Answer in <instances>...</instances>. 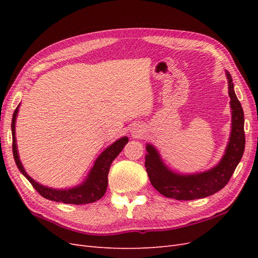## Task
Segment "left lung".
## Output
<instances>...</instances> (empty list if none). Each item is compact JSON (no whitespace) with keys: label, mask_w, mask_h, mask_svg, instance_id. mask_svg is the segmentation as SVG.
I'll return each instance as SVG.
<instances>
[{"label":"left lung","mask_w":258,"mask_h":258,"mask_svg":"<svg viewBox=\"0 0 258 258\" xmlns=\"http://www.w3.org/2000/svg\"><path fill=\"white\" fill-rule=\"evenodd\" d=\"M228 79L232 126L229 143L224 157L216 167L207 172L195 175H178L168 170L161 162L158 153L152 145L146 146V172L154 188L168 198L194 200L211 196L226 186L240 162L245 147L244 114L233 89L231 75Z\"/></svg>","instance_id":"obj_1"}]
</instances>
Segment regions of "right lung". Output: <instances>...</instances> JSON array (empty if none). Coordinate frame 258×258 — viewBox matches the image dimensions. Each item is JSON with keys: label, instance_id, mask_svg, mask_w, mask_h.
Here are the masks:
<instances>
[{"label": "right lung", "instance_id": "right-lung-1", "mask_svg": "<svg viewBox=\"0 0 258 258\" xmlns=\"http://www.w3.org/2000/svg\"><path fill=\"white\" fill-rule=\"evenodd\" d=\"M18 107L14 112L13 119H12V134H13V154L15 162L20 170V172L25 175L28 181L34 187V189L41 195L42 197L52 200L56 202H63V204L69 205H86L91 204V202H96L99 199L104 196V194L107 188V174L108 170H110L111 163L117 157L122 148L128 143V138L123 137L119 140H117L115 143H113L110 147L99 156V158L96 160L95 166L91 169L88 178L86 179L84 184L79 187H75L73 189L68 190H58L48 188V187H44L36 183L31 178L27 172L23 169L21 162L19 160V156L17 152V145H16V139H15V121H16V116L18 113Z\"/></svg>", "mask_w": 258, "mask_h": 258}]
</instances>
